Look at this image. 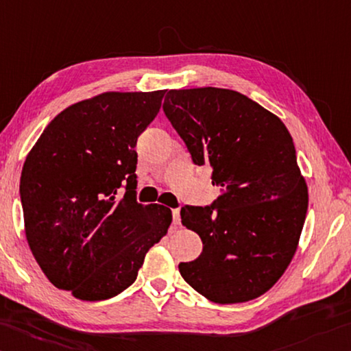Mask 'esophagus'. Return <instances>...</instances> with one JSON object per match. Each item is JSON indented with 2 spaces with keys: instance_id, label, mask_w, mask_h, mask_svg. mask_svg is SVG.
<instances>
[{
  "instance_id": "1",
  "label": "esophagus",
  "mask_w": 351,
  "mask_h": 351,
  "mask_svg": "<svg viewBox=\"0 0 351 351\" xmlns=\"http://www.w3.org/2000/svg\"><path fill=\"white\" fill-rule=\"evenodd\" d=\"M172 222L174 225L180 223V210H172Z\"/></svg>"
}]
</instances>
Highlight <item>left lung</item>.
Masks as SVG:
<instances>
[{
  "mask_svg": "<svg viewBox=\"0 0 351 351\" xmlns=\"http://www.w3.org/2000/svg\"><path fill=\"white\" fill-rule=\"evenodd\" d=\"M163 110L220 188L213 205L182 208V223L204 243L197 259L179 265L182 278L216 304L262 296L290 265L308 208L290 132L231 89H171Z\"/></svg>",
  "mask_w": 351,
  "mask_h": 351,
  "instance_id": "left-lung-1",
  "label": "left lung"
}]
</instances>
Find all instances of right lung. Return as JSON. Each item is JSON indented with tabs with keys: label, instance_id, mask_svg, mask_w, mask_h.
Here are the masks:
<instances>
[{
	"label": "right lung",
	"instance_id": "right-lung-1",
	"mask_svg": "<svg viewBox=\"0 0 351 351\" xmlns=\"http://www.w3.org/2000/svg\"><path fill=\"white\" fill-rule=\"evenodd\" d=\"M165 92H104L72 104L24 162L27 243L46 278L73 298L94 302L126 290L168 232L169 208L135 200V145ZM121 186L127 193L119 198Z\"/></svg>",
	"mask_w": 351,
	"mask_h": 351
}]
</instances>
